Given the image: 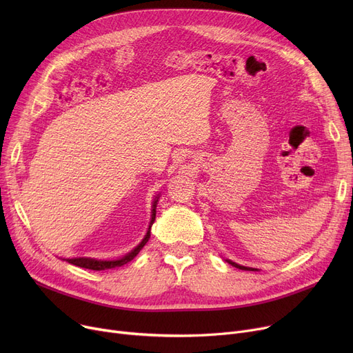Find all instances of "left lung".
Here are the masks:
<instances>
[{
    "instance_id": "obj_1",
    "label": "left lung",
    "mask_w": 353,
    "mask_h": 353,
    "mask_svg": "<svg viewBox=\"0 0 353 353\" xmlns=\"http://www.w3.org/2000/svg\"><path fill=\"white\" fill-rule=\"evenodd\" d=\"M226 262L229 263V265H232V266H234V268H237V269H242V270H250V272H256L257 269H254V268H248V266H242V265H237L236 262H232L230 259H226Z\"/></svg>"
}]
</instances>
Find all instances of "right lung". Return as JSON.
<instances>
[{"label": "right lung", "instance_id": "obj_1", "mask_svg": "<svg viewBox=\"0 0 353 353\" xmlns=\"http://www.w3.org/2000/svg\"><path fill=\"white\" fill-rule=\"evenodd\" d=\"M157 201H159V194L156 196L153 205H152V217H150V223H148V229L145 236L143 237L141 242L133 249L130 250L127 254H124L123 257L119 259H113V261H101V259H94V257H68V259H63V261L74 265V266H80L84 269H91V270H105V269H113V268H120L128 262H132L133 259L140 253V250L144 248V245L148 242L150 239V230L152 226L156 220V208H157Z\"/></svg>", "mask_w": 353, "mask_h": 353}]
</instances>
